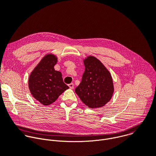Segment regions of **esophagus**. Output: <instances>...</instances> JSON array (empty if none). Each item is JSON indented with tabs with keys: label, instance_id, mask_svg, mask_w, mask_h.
Instances as JSON below:
<instances>
[{
	"label": "esophagus",
	"instance_id": "obj_1",
	"mask_svg": "<svg viewBox=\"0 0 156 156\" xmlns=\"http://www.w3.org/2000/svg\"><path fill=\"white\" fill-rule=\"evenodd\" d=\"M69 87H70V89H73V88H74V84L72 83H70V84H69Z\"/></svg>",
	"mask_w": 156,
	"mask_h": 156
}]
</instances>
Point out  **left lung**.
Returning a JSON list of instances; mask_svg holds the SVG:
<instances>
[{
	"label": "left lung",
	"instance_id": "8db88e82",
	"mask_svg": "<svg viewBox=\"0 0 156 156\" xmlns=\"http://www.w3.org/2000/svg\"><path fill=\"white\" fill-rule=\"evenodd\" d=\"M85 66L82 80L75 93L88 107L104 106L112 97L114 87L110 73L96 57L90 55L83 60Z\"/></svg>",
	"mask_w": 156,
	"mask_h": 156
}]
</instances>
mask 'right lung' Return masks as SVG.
Instances as JSON below:
<instances>
[{
    "mask_svg": "<svg viewBox=\"0 0 156 156\" xmlns=\"http://www.w3.org/2000/svg\"><path fill=\"white\" fill-rule=\"evenodd\" d=\"M57 57L48 54L44 56L31 72L28 86L31 95L44 105L54 102L69 87L63 81L62 75L54 69Z\"/></svg>",
    "mask_w": 156,
    "mask_h": 156,
    "instance_id": "right-lung-1",
    "label": "right lung"
}]
</instances>
